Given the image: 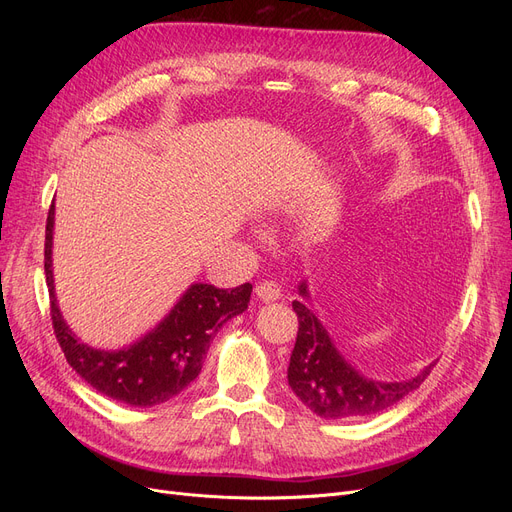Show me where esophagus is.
I'll return each mask as SVG.
<instances>
[{
    "instance_id": "34e87169",
    "label": "esophagus",
    "mask_w": 512,
    "mask_h": 512,
    "mask_svg": "<svg viewBox=\"0 0 512 512\" xmlns=\"http://www.w3.org/2000/svg\"><path fill=\"white\" fill-rule=\"evenodd\" d=\"M255 294L261 303H272V301L280 299V286L274 282H261V284H257Z\"/></svg>"
}]
</instances>
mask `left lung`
Instances as JSON below:
<instances>
[{
	"instance_id": "8db88e82",
	"label": "left lung",
	"mask_w": 512,
	"mask_h": 512,
	"mask_svg": "<svg viewBox=\"0 0 512 512\" xmlns=\"http://www.w3.org/2000/svg\"><path fill=\"white\" fill-rule=\"evenodd\" d=\"M299 297V301H292L299 317V334L288 363V386L317 417L342 421L382 413L417 390L432 371L434 363H429L405 380L367 378L336 348L311 305L307 280L299 284Z\"/></svg>"
}]
</instances>
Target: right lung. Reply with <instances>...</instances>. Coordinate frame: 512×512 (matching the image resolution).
Instances as JSON below:
<instances>
[{"instance_id": "1", "label": "right lung", "mask_w": 512, "mask_h": 512, "mask_svg": "<svg viewBox=\"0 0 512 512\" xmlns=\"http://www.w3.org/2000/svg\"><path fill=\"white\" fill-rule=\"evenodd\" d=\"M53 226L51 205L45 228V280L49 288L53 332L70 367L103 396L128 407H155L178 396L195 382L211 340L228 319L245 313L251 284L232 290L195 282L149 332L122 348H95L80 340L62 315L53 280Z\"/></svg>"}]
</instances>
